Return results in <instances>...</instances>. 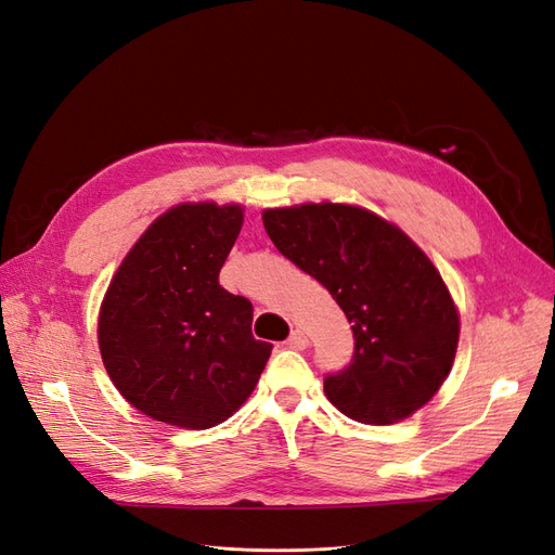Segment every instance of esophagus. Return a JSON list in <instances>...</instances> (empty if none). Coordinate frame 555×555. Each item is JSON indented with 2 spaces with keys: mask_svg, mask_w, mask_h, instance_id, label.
<instances>
[{
  "mask_svg": "<svg viewBox=\"0 0 555 555\" xmlns=\"http://www.w3.org/2000/svg\"><path fill=\"white\" fill-rule=\"evenodd\" d=\"M284 345H287L289 349H298V351L306 349L308 347V335L300 331V328H296V331H292V335H289L287 343H284Z\"/></svg>",
  "mask_w": 555,
  "mask_h": 555,
  "instance_id": "1",
  "label": "esophagus"
}]
</instances>
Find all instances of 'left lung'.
Returning <instances> with one entry per match:
<instances>
[{"mask_svg": "<svg viewBox=\"0 0 555 555\" xmlns=\"http://www.w3.org/2000/svg\"><path fill=\"white\" fill-rule=\"evenodd\" d=\"M266 233L345 312L354 359L324 379L345 416L386 426L422 410L456 359L461 314L442 275L405 231L351 204L266 208Z\"/></svg>", "mask_w": 555, "mask_h": 555, "instance_id": "1", "label": "left lung"}]
</instances>
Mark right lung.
<instances>
[{
  "label": "right lung",
  "mask_w": 555,
  "mask_h": 555,
  "mask_svg": "<svg viewBox=\"0 0 555 555\" xmlns=\"http://www.w3.org/2000/svg\"><path fill=\"white\" fill-rule=\"evenodd\" d=\"M245 206L184 201L133 243L104 294L96 338L115 389L145 416L206 430L255 391L271 357L251 304L220 284Z\"/></svg>",
  "instance_id": "obj_1"
}]
</instances>
